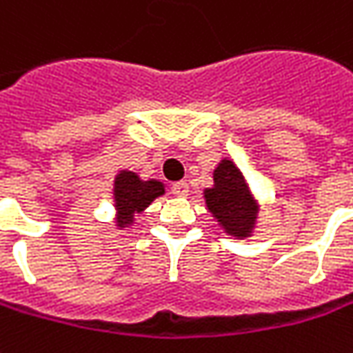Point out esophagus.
Segmentation results:
<instances>
[{
	"instance_id": "esophagus-1",
	"label": "esophagus",
	"mask_w": 353,
	"mask_h": 353,
	"mask_svg": "<svg viewBox=\"0 0 353 353\" xmlns=\"http://www.w3.org/2000/svg\"><path fill=\"white\" fill-rule=\"evenodd\" d=\"M172 193L176 196H185L189 193V185H187L185 181H176L174 185H172Z\"/></svg>"
}]
</instances>
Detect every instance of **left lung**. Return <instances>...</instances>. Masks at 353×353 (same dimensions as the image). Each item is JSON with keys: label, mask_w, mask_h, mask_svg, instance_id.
Returning a JSON list of instances; mask_svg holds the SVG:
<instances>
[{"label": "left lung", "mask_w": 353, "mask_h": 353, "mask_svg": "<svg viewBox=\"0 0 353 353\" xmlns=\"http://www.w3.org/2000/svg\"><path fill=\"white\" fill-rule=\"evenodd\" d=\"M212 177L214 185L205 189L208 212L226 234L237 239L249 237L257 224L259 203L251 195L241 170L232 160L224 158Z\"/></svg>", "instance_id": "left-lung-1"}]
</instances>
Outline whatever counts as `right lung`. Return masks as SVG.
I'll return each instance as SVG.
<instances>
[{
    "instance_id": "add662e5",
    "label": "right lung",
    "mask_w": 353,
    "mask_h": 353,
    "mask_svg": "<svg viewBox=\"0 0 353 353\" xmlns=\"http://www.w3.org/2000/svg\"><path fill=\"white\" fill-rule=\"evenodd\" d=\"M164 183L158 179H141L135 172L121 170L114 179V207L116 226L127 228L135 222V214H141L157 196L164 195Z\"/></svg>"
}]
</instances>
